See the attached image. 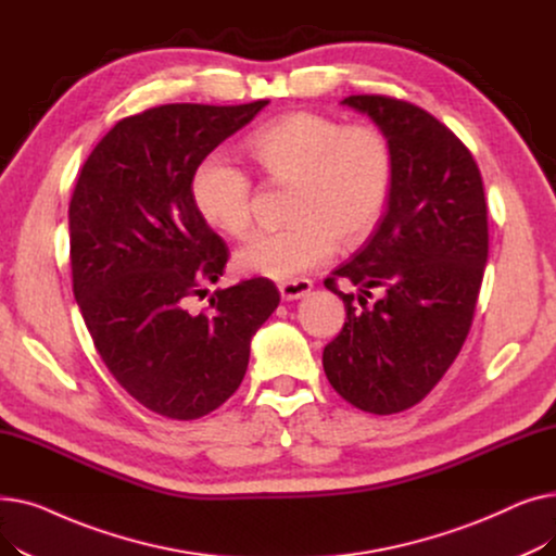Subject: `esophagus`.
I'll return each mask as SVG.
<instances>
[{"label": "esophagus", "mask_w": 556, "mask_h": 556, "mask_svg": "<svg viewBox=\"0 0 556 556\" xmlns=\"http://www.w3.org/2000/svg\"><path fill=\"white\" fill-rule=\"evenodd\" d=\"M311 288H313L311 279H290V281H281L279 283V293H281V298L286 302H290V300L304 298Z\"/></svg>", "instance_id": "obj_1"}]
</instances>
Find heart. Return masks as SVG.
Returning <instances> with one entry per match:
<instances>
[{
	"label": "heart",
	"mask_w": 556,
	"mask_h": 556,
	"mask_svg": "<svg viewBox=\"0 0 556 556\" xmlns=\"http://www.w3.org/2000/svg\"><path fill=\"white\" fill-rule=\"evenodd\" d=\"M243 149L273 185H293V225L248 237L237 250L243 273L298 277L327 263L338 243H363L381 220L394 180L392 141L381 128L290 112L254 130ZM252 198L250 175L218 153L200 160L191 175L198 214L231 237L250 227Z\"/></svg>",
	"instance_id": "obj_1"
}]
</instances>
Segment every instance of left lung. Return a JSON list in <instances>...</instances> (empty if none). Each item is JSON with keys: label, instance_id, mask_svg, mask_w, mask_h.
I'll return each instance as SVG.
<instances>
[{"label": "left lung", "instance_id": "1", "mask_svg": "<svg viewBox=\"0 0 556 556\" xmlns=\"http://www.w3.org/2000/svg\"><path fill=\"white\" fill-rule=\"evenodd\" d=\"M342 103L390 137L394 180L371 237L325 279L346 319L323 365L344 401L394 415L442 381L473 325L489 254L484 187L471 151L424 108L383 94ZM340 278L359 288L356 301ZM371 292L379 300L367 305Z\"/></svg>", "mask_w": 556, "mask_h": 556}]
</instances>
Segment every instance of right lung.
<instances>
[{"instance_id": "right-lung-1", "label": "right lung", "mask_w": 556, "mask_h": 556, "mask_svg": "<svg viewBox=\"0 0 556 556\" xmlns=\"http://www.w3.org/2000/svg\"><path fill=\"white\" fill-rule=\"evenodd\" d=\"M268 101L168 103L126 116L85 160L70 202L74 298L110 374L149 410L191 421L239 390L250 340L279 304L270 279L214 290L229 250L191 175Z\"/></svg>"}]
</instances>
